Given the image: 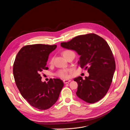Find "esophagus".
Returning <instances> with one entry per match:
<instances>
[{"label": "esophagus", "mask_w": 130, "mask_h": 130, "mask_svg": "<svg viewBox=\"0 0 130 130\" xmlns=\"http://www.w3.org/2000/svg\"><path fill=\"white\" fill-rule=\"evenodd\" d=\"M70 81H71V80H63V82H64L65 84L68 83L70 82Z\"/></svg>", "instance_id": "esophagus-1"}]
</instances>
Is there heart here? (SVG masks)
Returning <instances> with one entry per match:
<instances>
[{
	"instance_id": "1",
	"label": "heart",
	"mask_w": 130,
	"mask_h": 130,
	"mask_svg": "<svg viewBox=\"0 0 130 130\" xmlns=\"http://www.w3.org/2000/svg\"><path fill=\"white\" fill-rule=\"evenodd\" d=\"M73 53L72 51L69 50H66L62 52V54L63 55V57L65 58L66 56H67L68 55H69L70 53ZM53 61V59L52 58L50 61V63H52ZM68 69H62L59 70L57 72V75L58 77L62 78H67L68 76Z\"/></svg>"
}]
</instances>
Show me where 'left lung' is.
<instances>
[{"label": "left lung", "mask_w": 130, "mask_h": 130, "mask_svg": "<svg viewBox=\"0 0 130 130\" xmlns=\"http://www.w3.org/2000/svg\"><path fill=\"white\" fill-rule=\"evenodd\" d=\"M64 48L76 51L80 55L78 65L87 69L89 76L74 79L78 84L77 96L94 103L103 98L112 82L116 64L112 50L101 37L94 33L79 35L61 43Z\"/></svg>", "instance_id": "obj_1"}]
</instances>
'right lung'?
Returning <instances> with one entry per match:
<instances>
[{
	"label": "right lung",
	"instance_id": "1",
	"mask_svg": "<svg viewBox=\"0 0 130 130\" xmlns=\"http://www.w3.org/2000/svg\"><path fill=\"white\" fill-rule=\"evenodd\" d=\"M57 45L35 44L27 45L18 52L13 72L16 86L23 98L32 106L45 110L51 107L59 97L64 83L60 79L42 82L40 74L47 70L49 54Z\"/></svg>",
	"mask_w": 130,
	"mask_h": 130
}]
</instances>
